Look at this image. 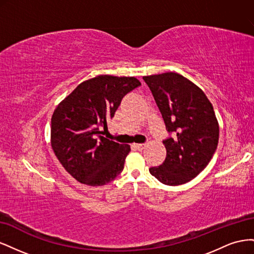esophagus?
<instances>
[{
    "label": "esophagus",
    "instance_id": "obj_1",
    "mask_svg": "<svg viewBox=\"0 0 254 254\" xmlns=\"http://www.w3.org/2000/svg\"><path fill=\"white\" fill-rule=\"evenodd\" d=\"M134 147L139 150H142L146 147V144H134Z\"/></svg>",
    "mask_w": 254,
    "mask_h": 254
}]
</instances>
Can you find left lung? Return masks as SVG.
<instances>
[{"instance_id":"obj_1","label":"left lung","mask_w":254,"mask_h":254,"mask_svg":"<svg viewBox=\"0 0 254 254\" xmlns=\"http://www.w3.org/2000/svg\"><path fill=\"white\" fill-rule=\"evenodd\" d=\"M170 136L166 158L149 173L166 186L184 184L204 170L217 148L219 127L213 106L199 89L174 72L144 76Z\"/></svg>"}]
</instances>
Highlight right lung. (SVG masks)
I'll return each mask as SVG.
<instances>
[{"instance_id":"add662e5","label":"right lung","mask_w":254,"mask_h":254,"mask_svg":"<svg viewBox=\"0 0 254 254\" xmlns=\"http://www.w3.org/2000/svg\"><path fill=\"white\" fill-rule=\"evenodd\" d=\"M140 86L134 77L99 75L80 83L54 111L52 148L80 183L104 186L124 170L130 146L106 139L102 130L108 129L123 97Z\"/></svg>"}]
</instances>
